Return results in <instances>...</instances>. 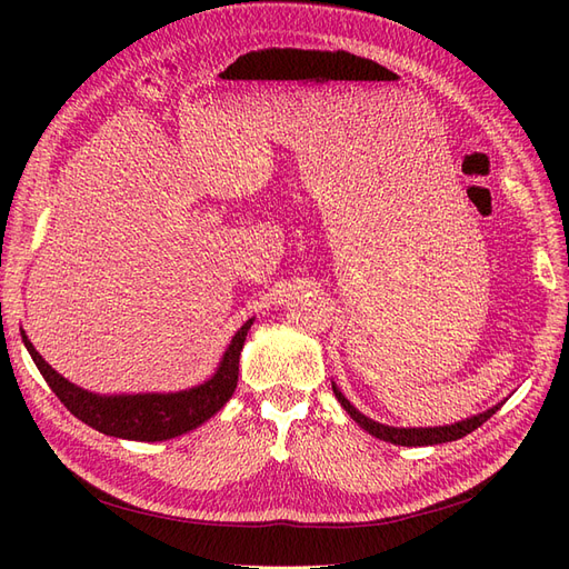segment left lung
<instances>
[{
    "mask_svg": "<svg viewBox=\"0 0 569 569\" xmlns=\"http://www.w3.org/2000/svg\"><path fill=\"white\" fill-rule=\"evenodd\" d=\"M332 391L337 396V401L343 406V410L349 412V416L366 429V432H370L372 437L382 439V441H391V443H399V446H435V443H446V441H456V439H462L465 435L475 432L477 427L485 425L493 412L498 410V406L479 412V416H472L468 420H460L456 425H446V427H389V425H380L375 422L370 418H366L363 412H358L347 399H343L341 391L332 385Z\"/></svg>",
    "mask_w": 569,
    "mask_h": 569,
    "instance_id": "1",
    "label": "left lung"
}]
</instances>
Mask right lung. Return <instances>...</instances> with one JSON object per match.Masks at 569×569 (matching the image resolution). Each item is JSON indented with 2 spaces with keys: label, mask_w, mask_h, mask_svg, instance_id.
<instances>
[{
  "label": "right lung",
  "mask_w": 569,
  "mask_h": 569,
  "mask_svg": "<svg viewBox=\"0 0 569 569\" xmlns=\"http://www.w3.org/2000/svg\"><path fill=\"white\" fill-rule=\"evenodd\" d=\"M251 320H247L232 337L220 368L209 382L189 391L178 393H134V396H99L71 385L44 363V358L23 335L26 347L36 360L49 389L59 396V401L73 412L78 420L94 427L97 432L132 439V441H163L180 437L189 429L199 427L228 403L237 387L239 353L247 341Z\"/></svg>",
  "instance_id": "1"
}]
</instances>
